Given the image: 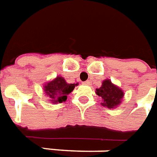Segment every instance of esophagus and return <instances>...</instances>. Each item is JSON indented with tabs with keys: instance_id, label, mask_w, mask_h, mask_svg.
Returning a JSON list of instances; mask_svg holds the SVG:
<instances>
[{
	"instance_id": "1",
	"label": "esophagus",
	"mask_w": 157,
	"mask_h": 157,
	"mask_svg": "<svg viewBox=\"0 0 157 157\" xmlns=\"http://www.w3.org/2000/svg\"><path fill=\"white\" fill-rule=\"evenodd\" d=\"M90 83H91V82L90 80H86L85 82H84L83 84H86V85H90Z\"/></svg>"
}]
</instances>
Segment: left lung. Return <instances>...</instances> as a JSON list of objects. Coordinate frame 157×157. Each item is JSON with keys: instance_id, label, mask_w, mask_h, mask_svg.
Instances as JSON below:
<instances>
[{"instance_id": "8db88e82", "label": "left lung", "mask_w": 157, "mask_h": 157, "mask_svg": "<svg viewBox=\"0 0 157 157\" xmlns=\"http://www.w3.org/2000/svg\"><path fill=\"white\" fill-rule=\"evenodd\" d=\"M95 93L102 99L101 105L109 109H114L122 103L124 96L123 90L112 83L110 79L102 81L101 86L95 90Z\"/></svg>"}]
</instances>
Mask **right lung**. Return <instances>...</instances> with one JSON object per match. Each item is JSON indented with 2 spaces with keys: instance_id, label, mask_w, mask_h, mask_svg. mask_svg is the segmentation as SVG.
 Here are the masks:
<instances>
[{
  "instance_id": "1",
  "label": "right lung",
  "mask_w": 157,
  "mask_h": 157,
  "mask_svg": "<svg viewBox=\"0 0 157 157\" xmlns=\"http://www.w3.org/2000/svg\"><path fill=\"white\" fill-rule=\"evenodd\" d=\"M77 84H68L62 76H56L54 79L44 84V92L51 103H62L66 101L67 95L74 90Z\"/></svg>"
}]
</instances>
